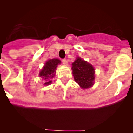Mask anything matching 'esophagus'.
<instances>
[{
  "label": "esophagus",
  "instance_id": "obj_1",
  "mask_svg": "<svg viewBox=\"0 0 133 133\" xmlns=\"http://www.w3.org/2000/svg\"><path fill=\"white\" fill-rule=\"evenodd\" d=\"M62 63H63V64H64V65H67L68 64V62L66 59H63V61H62Z\"/></svg>",
  "mask_w": 133,
  "mask_h": 133
}]
</instances>
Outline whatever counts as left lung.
I'll list each match as a JSON object with an SVG mask.
<instances>
[{
  "mask_svg": "<svg viewBox=\"0 0 133 133\" xmlns=\"http://www.w3.org/2000/svg\"><path fill=\"white\" fill-rule=\"evenodd\" d=\"M75 81L83 89L91 87L95 81V69L92 64L77 57L72 64Z\"/></svg>",
  "mask_w": 133,
  "mask_h": 133,
  "instance_id": "1",
  "label": "left lung"
}]
</instances>
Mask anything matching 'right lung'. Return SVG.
Returning a JSON list of instances; mask_svg holds the SVG:
<instances>
[{
    "instance_id": "right-lung-1",
    "label": "right lung",
    "mask_w": 133,
    "mask_h": 133,
    "mask_svg": "<svg viewBox=\"0 0 133 133\" xmlns=\"http://www.w3.org/2000/svg\"><path fill=\"white\" fill-rule=\"evenodd\" d=\"M61 61L58 58L48 60L43 66V69L40 71L39 77L44 80V85H49L52 83V79L56 73V67Z\"/></svg>"
}]
</instances>
